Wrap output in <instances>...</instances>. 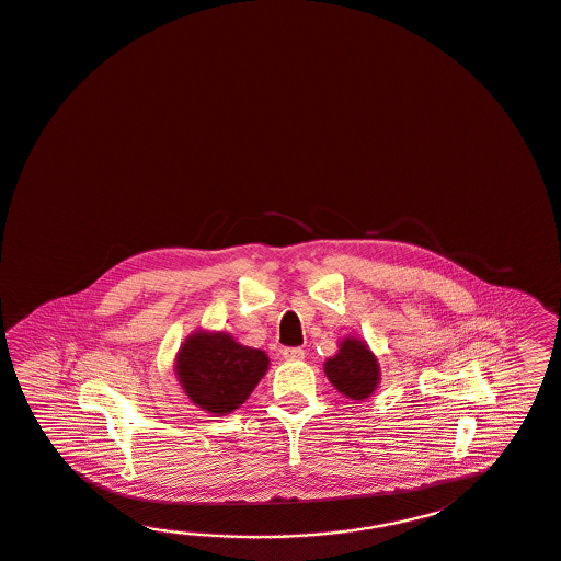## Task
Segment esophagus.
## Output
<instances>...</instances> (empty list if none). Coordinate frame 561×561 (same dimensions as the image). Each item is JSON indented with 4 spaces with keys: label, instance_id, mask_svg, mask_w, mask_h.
<instances>
[{
    "label": "esophagus",
    "instance_id": "34e87169",
    "mask_svg": "<svg viewBox=\"0 0 561 561\" xmlns=\"http://www.w3.org/2000/svg\"><path fill=\"white\" fill-rule=\"evenodd\" d=\"M283 357H285L287 362H302V359H305V352H302L300 347H287V350L283 352Z\"/></svg>",
    "mask_w": 561,
    "mask_h": 561
}]
</instances>
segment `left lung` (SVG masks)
Returning a JSON list of instances; mask_svg holds the SVG:
<instances>
[{"label": "left lung", "instance_id": "1", "mask_svg": "<svg viewBox=\"0 0 561 561\" xmlns=\"http://www.w3.org/2000/svg\"><path fill=\"white\" fill-rule=\"evenodd\" d=\"M327 379L345 398L364 402L378 390L381 369L376 353L369 350L364 339L343 337L333 357L323 364Z\"/></svg>", "mask_w": 561, "mask_h": 561}]
</instances>
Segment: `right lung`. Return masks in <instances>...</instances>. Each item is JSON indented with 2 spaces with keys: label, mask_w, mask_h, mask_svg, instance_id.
I'll return each instance as SVG.
<instances>
[{
  "label": "right lung",
  "mask_w": 561,
  "mask_h": 561,
  "mask_svg": "<svg viewBox=\"0 0 561 561\" xmlns=\"http://www.w3.org/2000/svg\"><path fill=\"white\" fill-rule=\"evenodd\" d=\"M268 365L266 353L238 343L230 333L196 329L183 339L173 371L192 404L226 416L247 402Z\"/></svg>",
  "instance_id": "right-lung-1"
}]
</instances>
